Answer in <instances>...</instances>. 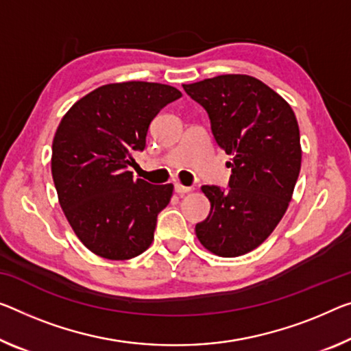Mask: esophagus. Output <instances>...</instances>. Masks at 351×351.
Segmentation results:
<instances>
[{"instance_id":"34e87169","label":"esophagus","mask_w":351,"mask_h":351,"mask_svg":"<svg viewBox=\"0 0 351 351\" xmlns=\"http://www.w3.org/2000/svg\"><path fill=\"white\" fill-rule=\"evenodd\" d=\"M174 190H176V193H177V194H186V193L193 191V188H191V186H185V185H182V183H176V185H174Z\"/></svg>"}]
</instances>
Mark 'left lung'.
<instances>
[{"instance_id": "1", "label": "left lung", "mask_w": 351, "mask_h": 351, "mask_svg": "<svg viewBox=\"0 0 351 351\" xmlns=\"http://www.w3.org/2000/svg\"><path fill=\"white\" fill-rule=\"evenodd\" d=\"M183 89L206 108L213 136L232 160L228 190L201 188L210 213L196 224V237L219 257L243 256L268 239L292 201L301 168L295 112L250 75H219Z\"/></svg>"}]
</instances>
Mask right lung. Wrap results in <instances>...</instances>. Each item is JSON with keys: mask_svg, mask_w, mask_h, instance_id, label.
Wrapping results in <instances>:
<instances>
[{"mask_svg": "<svg viewBox=\"0 0 351 351\" xmlns=\"http://www.w3.org/2000/svg\"><path fill=\"white\" fill-rule=\"evenodd\" d=\"M180 97L168 84L111 83L64 114L53 138L51 176L70 228L94 254L127 261L152 245L174 185L133 179L127 168L134 150L145 147L154 117Z\"/></svg>", "mask_w": 351, "mask_h": 351, "instance_id": "obj_1", "label": "right lung"}]
</instances>
